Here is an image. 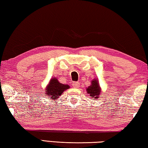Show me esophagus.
<instances>
[{
	"label": "esophagus",
	"instance_id": "obj_1",
	"mask_svg": "<svg viewBox=\"0 0 148 148\" xmlns=\"http://www.w3.org/2000/svg\"><path fill=\"white\" fill-rule=\"evenodd\" d=\"M80 86V84L79 82H75L73 83V86L75 88H78Z\"/></svg>",
	"mask_w": 148,
	"mask_h": 148
}]
</instances>
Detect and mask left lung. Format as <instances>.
<instances>
[{
	"mask_svg": "<svg viewBox=\"0 0 148 148\" xmlns=\"http://www.w3.org/2000/svg\"><path fill=\"white\" fill-rule=\"evenodd\" d=\"M86 92L93 99L95 100L99 97L101 93V88L99 80L97 79H93L91 81V84L86 88Z\"/></svg>",
	"mask_w": 148,
	"mask_h": 148,
	"instance_id": "1",
	"label": "left lung"
}]
</instances>
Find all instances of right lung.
<instances>
[{"instance_id": "obj_1", "label": "right lung", "mask_w": 148, "mask_h": 148, "mask_svg": "<svg viewBox=\"0 0 148 148\" xmlns=\"http://www.w3.org/2000/svg\"><path fill=\"white\" fill-rule=\"evenodd\" d=\"M70 86L68 84H64L60 83L56 77L51 79L45 88V92L44 93L47 96L51 99L56 100L59 96L62 95L64 91L69 89Z\"/></svg>"}]
</instances>
